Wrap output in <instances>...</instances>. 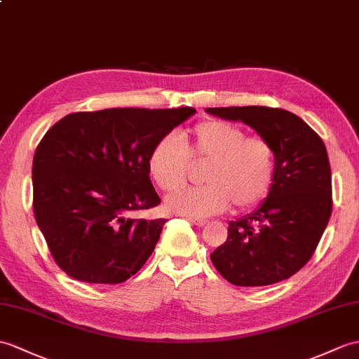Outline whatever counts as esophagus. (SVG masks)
<instances>
[{
  "instance_id": "esophagus-1",
  "label": "esophagus",
  "mask_w": 359,
  "mask_h": 359,
  "mask_svg": "<svg viewBox=\"0 0 359 359\" xmlns=\"http://www.w3.org/2000/svg\"><path fill=\"white\" fill-rule=\"evenodd\" d=\"M189 222L194 223L196 226H203V224L208 223V220H205V219H197V217H189Z\"/></svg>"
}]
</instances>
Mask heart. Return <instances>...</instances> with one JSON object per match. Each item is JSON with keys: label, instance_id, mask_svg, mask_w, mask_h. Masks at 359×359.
<instances>
[{"label": "heart", "instance_id": "heart-1", "mask_svg": "<svg viewBox=\"0 0 359 359\" xmlns=\"http://www.w3.org/2000/svg\"><path fill=\"white\" fill-rule=\"evenodd\" d=\"M194 166L206 165L203 187L168 196L166 210L191 217H210L257 205L269 193L275 172V154L268 140L246 136L238 125L217 119L198 122L183 142L166 135L154 145L148 166L153 180L165 191L185 185Z\"/></svg>", "mask_w": 359, "mask_h": 359}]
</instances>
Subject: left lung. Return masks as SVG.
Segmentation results:
<instances>
[{
  "mask_svg": "<svg viewBox=\"0 0 359 359\" xmlns=\"http://www.w3.org/2000/svg\"><path fill=\"white\" fill-rule=\"evenodd\" d=\"M206 113L241 121L273 148V182L260 208L229 222L228 238L211 254L236 286H268L311 260L332 214V172L321 137L297 114L271 107H217Z\"/></svg>",
  "mask_w": 359,
  "mask_h": 359,
  "instance_id": "8db88e82",
  "label": "left lung"
}]
</instances>
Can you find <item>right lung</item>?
Listing matches in <instances>:
<instances>
[{
    "instance_id": "add662e5",
    "label": "right lung",
    "mask_w": 359,
    "mask_h": 359,
    "mask_svg": "<svg viewBox=\"0 0 359 359\" xmlns=\"http://www.w3.org/2000/svg\"><path fill=\"white\" fill-rule=\"evenodd\" d=\"M194 113L107 108L67 114L46 133L33 156V212L67 275L118 285L145 264L166 222L135 217L161 203L149 154Z\"/></svg>"
}]
</instances>
